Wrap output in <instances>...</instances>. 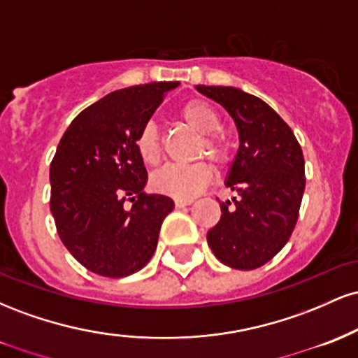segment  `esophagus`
I'll list each match as a JSON object with an SVG mask.
<instances>
[{
  "instance_id": "obj_1",
  "label": "esophagus",
  "mask_w": 358,
  "mask_h": 358,
  "mask_svg": "<svg viewBox=\"0 0 358 358\" xmlns=\"http://www.w3.org/2000/svg\"><path fill=\"white\" fill-rule=\"evenodd\" d=\"M192 202L193 200H190V199H175V207L183 208V207H187V205H190Z\"/></svg>"
}]
</instances>
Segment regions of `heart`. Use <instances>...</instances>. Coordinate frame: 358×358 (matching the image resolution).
<instances>
[{
    "label": "heart",
    "instance_id": "heart-1",
    "mask_svg": "<svg viewBox=\"0 0 358 358\" xmlns=\"http://www.w3.org/2000/svg\"><path fill=\"white\" fill-rule=\"evenodd\" d=\"M180 117L196 133L202 134L199 155H207L213 163L222 165L227 159V150L215 134L222 126L217 110L205 101H190L180 109ZM134 146L145 165H158L162 158V141L153 122H148L139 129ZM210 180L212 168L205 162H196L192 165H166L151 176V187L158 193L173 199H192L203 190Z\"/></svg>",
    "mask_w": 358,
    "mask_h": 358
}]
</instances>
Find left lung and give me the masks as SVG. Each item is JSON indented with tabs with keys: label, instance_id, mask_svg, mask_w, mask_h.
Wrapping results in <instances>:
<instances>
[{
	"label": "left lung",
	"instance_id": "left-lung-1",
	"mask_svg": "<svg viewBox=\"0 0 358 358\" xmlns=\"http://www.w3.org/2000/svg\"><path fill=\"white\" fill-rule=\"evenodd\" d=\"M231 114L239 150L225 185L236 192L220 203L207 242L222 264L257 269L286 245L305 192V158L291 127L264 101L237 87L196 85Z\"/></svg>",
	"mask_w": 358,
	"mask_h": 358
}]
</instances>
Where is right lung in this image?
I'll return each instance as SVG.
<instances>
[{"label": "right lung", "instance_id": "obj_1", "mask_svg": "<svg viewBox=\"0 0 358 358\" xmlns=\"http://www.w3.org/2000/svg\"><path fill=\"white\" fill-rule=\"evenodd\" d=\"M180 82L119 89L71 122L50 165V210L65 248L84 268L124 278L153 257L170 196L148 195L136 136ZM131 201V204H126Z\"/></svg>", "mask_w": 358, "mask_h": 358}]
</instances>
